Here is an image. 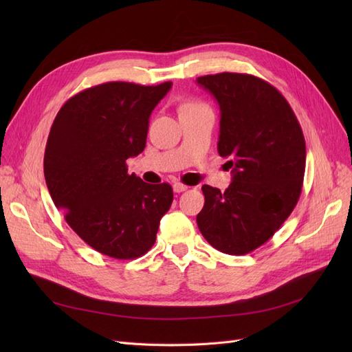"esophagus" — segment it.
I'll return each mask as SVG.
<instances>
[{
  "label": "esophagus",
  "instance_id": "34e87169",
  "mask_svg": "<svg viewBox=\"0 0 352 352\" xmlns=\"http://www.w3.org/2000/svg\"><path fill=\"white\" fill-rule=\"evenodd\" d=\"M188 189V186L186 185H184V184H180V182H176V184H173V190L176 194H180V192H184V190H186Z\"/></svg>",
  "mask_w": 352,
  "mask_h": 352
}]
</instances>
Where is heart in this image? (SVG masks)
I'll return each mask as SVG.
<instances>
[{
  "instance_id": "1",
  "label": "heart",
  "mask_w": 352,
  "mask_h": 352,
  "mask_svg": "<svg viewBox=\"0 0 352 352\" xmlns=\"http://www.w3.org/2000/svg\"><path fill=\"white\" fill-rule=\"evenodd\" d=\"M197 107H204V105L197 102V101H189V102H185L182 105V110H185V109H197Z\"/></svg>"
}]
</instances>
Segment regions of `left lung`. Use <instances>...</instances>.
<instances>
[{"label":"left lung","instance_id":"8db88e82","mask_svg":"<svg viewBox=\"0 0 352 352\" xmlns=\"http://www.w3.org/2000/svg\"><path fill=\"white\" fill-rule=\"evenodd\" d=\"M197 82L219 102L217 151L232 167L225 192L201 188L206 202L197 225L211 247L243 255L267 242L300 199L302 129L283 95L252 74L225 72Z\"/></svg>","mask_w":352,"mask_h":352}]
</instances>
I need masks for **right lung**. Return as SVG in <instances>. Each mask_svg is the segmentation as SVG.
Returning a JSON list of instances; mask_svg holds the SVG:
<instances>
[{
	"mask_svg": "<svg viewBox=\"0 0 352 352\" xmlns=\"http://www.w3.org/2000/svg\"><path fill=\"white\" fill-rule=\"evenodd\" d=\"M170 88L172 82L97 85L67 100L51 126L44 155L50 195L69 226L109 257L150 251L172 206V186L145 184L126 166L144 151L150 116Z\"/></svg>",
	"mask_w": 352,
	"mask_h": 352,
	"instance_id": "add662e5",
	"label": "right lung"
}]
</instances>
